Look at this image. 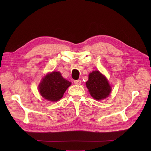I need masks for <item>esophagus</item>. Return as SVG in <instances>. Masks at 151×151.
<instances>
[{
    "label": "esophagus",
    "mask_w": 151,
    "mask_h": 151,
    "mask_svg": "<svg viewBox=\"0 0 151 151\" xmlns=\"http://www.w3.org/2000/svg\"><path fill=\"white\" fill-rule=\"evenodd\" d=\"M74 83L76 85H81V80H75V81H74Z\"/></svg>",
    "instance_id": "34e87169"
}]
</instances>
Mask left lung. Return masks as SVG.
<instances>
[{"label":"left lung","mask_w":151,"mask_h":151,"mask_svg":"<svg viewBox=\"0 0 151 151\" xmlns=\"http://www.w3.org/2000/svg\"><path fill=\"white\" fill-rule=\"evenodd\" d=\"M86 84L91 96L99 101L108 97L111 91V86L106 77L98 70L89 73V79Z\"/></svg>","instance_id":"8db88e82"}]
</instances>
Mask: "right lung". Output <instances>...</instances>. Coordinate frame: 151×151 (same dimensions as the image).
Here are the masks:
<instances>
[{
  "instance_id": "1",
  "label": "right lung",
  "mask_w": 151,
  "mask_h": 151,
  "mask_svg": "<svg viewBox=\"0 0 151 151\" xmlns=\"http://www.w3.org/2000/svg\"><path fill=\"white\" fill-rule=\"evenodd\" d=\"M71 83L63 78L59 72L49 73L42 79L38 89L42 96L48 101H58L60 99Z\"/></svg>"
}]
</instances>
